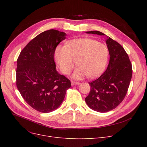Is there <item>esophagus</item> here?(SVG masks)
Wrapping results in <instances>:
<instances>
[{"instance_id": "34e87169", "label": "esophagus", "mask_w": 147, "mask_h": 147, "mask_svg": "<svg viewBox=\"0 0 147 147\" xmlns=\"http://www.w3.org/2000/svg\"><path fill=\"white\" fill-rule=\"evenodd\" d=\"M71 86L78 85V84H80V83L78 82H74V81H71Z\"/></svg>"}]
</instances>
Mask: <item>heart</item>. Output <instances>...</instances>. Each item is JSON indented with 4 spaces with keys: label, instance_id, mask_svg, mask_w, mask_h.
Listing matches in <instances>:
<instances>
[{
    "label": "heart",
    "instance_id": "1",
    "mask_svg": "<svg viewBox=\"0 0 147 147\" xmlns=\"http://www.w3.org/2000/svg\"><path fill=\"white\" fill-rule=\"evenodd\" d=\"M55 58L61 71L64 74L71 72L76 65L72 78L80 80L88 76L95 78L106 67L109 51L107 46L89 38H81L69 41L67 46H58Z\"/></svg>",
    "mask_w": 147,
    "mask_h": 147
}]
</instances>
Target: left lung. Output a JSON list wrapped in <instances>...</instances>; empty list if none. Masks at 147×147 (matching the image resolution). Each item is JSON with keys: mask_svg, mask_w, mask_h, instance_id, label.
Returning a JSON list of instances; mask_svg holds the SVG:
<instances>
[{"mask_svg": "<svg viewBox=\"0 0 147 147\" xmlns=\"http://www.w3.org/2000/svg\"><path fill=\"white\" fill-rule=\"evenodd\" d=\"M86 33L106 36L109 64L98 79L89 83L90 90L85 101L92 110L107 113L116 108L125 98L132 79V64L127 53L118 42L99 31Z\"/></svg>", "mask_w": 147, "mask_h": 147, "instance_id": "left-lung-1", "label": "left lung"}]
</instances>
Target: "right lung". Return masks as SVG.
Segmentation results:
<instances>
[{"label":"right lung","mask_w":147,"mask_h":147,"mask_svg":"<svg viewBox=\"0 0 147 147\" xmlns=\"http://www.w3.org/2000/svg\"><path fill=\"white\" fill-rule=\"evenodd\" d=\"M66 33L49 30L37 35L17 59V86L24 101L34 110L48 113L63 102L71 82L56 69L54 53Z\"/></svg>","instance_id":"obj_1"}]
</instances>
